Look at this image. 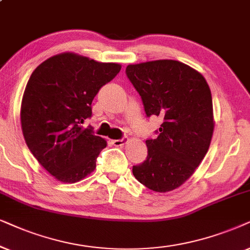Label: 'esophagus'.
<instances>
[{"label":"esophagus","instance_id":"34e87169","mask_svg":"<svg viewBox=\"0 0 250 250\" xmlns=\"http://www.w3.org/2000/svg\"><path fill=\"white\" fill-rule=\"evenodd\" d=\"M127 137H122L121 139H114V141H112V144L114 146H122L127 143Z\"/></svg>","mask_w":250,"mask_h":250}]
</instances>
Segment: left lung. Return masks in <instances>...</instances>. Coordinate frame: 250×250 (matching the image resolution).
I'll use <instances>...</instances> for the list:
<instances>
[{"label": "left lung", "mask_w": 250, "mask_h": 250, "mask_svg": "<svg viewBox=\"0 0 250 250\" xmlns=\"http://www.w3.org/2000/svg\"><path fill=\"white\" fill-rule=\"evenodd\" d=\"M147 118L161 116L158 137L146 139L147 158L132 166L146 188L169 192L191 177L208 152L214 131L212 99L200 73L177 61H154L125 68Z\"/></svg>", "instance_id": "obj_1"}]
</instances>
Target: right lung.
<instances>
[{
	"label": "right lung",
	"instance_id": "obj_1",
	"mask_svg": "<svg viewBox=\"0 0 250 250\" xmlns=\"http://www.w3.org/2000/svg\"><path fill=\"white\" fill-rule=\"evenodd\" d=\"M121 69L74 53H61L35 68L21 102L26 144L40 165L64 183L81 181L95 170L105 139L91 125V103Z\"/></svg>",
	"mask_w": 250,
	"mask_h": 250
}]
</instances>
